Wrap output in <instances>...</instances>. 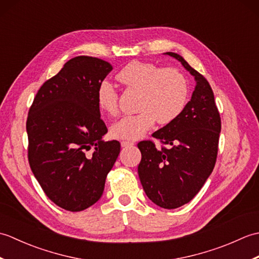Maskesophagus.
<instances>
[{
	"instance_id": "esophagus-1",
	"label": "esophagus",
	"mask_w": 259,
	"mask_h": 259,
	"mask_svg": "<svg viewBox=\"0 0 259 259\" xmlns=\"http://www.w3.org/2000/svg\"><path fill=\"white\" fill-rule=\"evenodd\" d=\"M134 145H135L134 141H126V140L121 141V147H130V146H134Z\"/></svg>"
}]
</instances>
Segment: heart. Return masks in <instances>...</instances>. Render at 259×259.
<instances>
[{
    "instance_id": "obj_1",
    "label": "heart",
    "mask_w": 259,
    "mask_h": 259,
    "mask_svg": "<svg viewBox=\"0 0 259 259\" xmlns=\"http://www.w3.org/2000/svg\"><path fill=\"white\" fill-rule=\"evenodd\" d=\"M117 79L126 90L138 92L136 109L139 112L115 121L110 130L114 138L136 140L149 131L156 120L160 124L172 122L188 101V80L177 68L134 61L120 70ZM97 101L102 111L111 115L118 113L119 95L110 82L99 84Z\"/></svg>"
}]
</instances>
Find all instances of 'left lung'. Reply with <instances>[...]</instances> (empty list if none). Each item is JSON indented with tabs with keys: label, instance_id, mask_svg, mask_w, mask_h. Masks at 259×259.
<instances>
[{
	"label": "left lung",
	"instance_id": "1",
	"mask_svg": "<svg viewBox=\"0 0 259 259\" xmlns=\"http://www.w3.org/2000/svg\"><path fill=\"white\" fill-rule=\"evenodd\" d=\"M167 54L181 62L195 76L197 84L179 117L152 134L161 148H157L152 140L138 144L141 151L138 174L146 195L153 203L175 209L189 202L212 172L222 120L205 76L179 54Z\"/></svg>",
	"mask_w": 259,
	"mask_h": 259
}]
</instances>
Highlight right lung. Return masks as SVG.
I'll return each instance as SVG.
<instances>
[{"mask_svg":"<svg viewBox=\"0 0 259 259\" xmlns=\"http://www.w3.org/2000/svg\"><path fill=\"white\" fill-rule=\"evenodd\" d=\"M112 70L104 60L80 56L38 89L26 119L27 159L49 199L68 211L96 203L120 153L104 141L108 128L97 101L99 84Z\"/></svg>","mask_w":259,"mask_h":259,"instance_id":"right-lung-1","label":"right lung"}]
</instances>
